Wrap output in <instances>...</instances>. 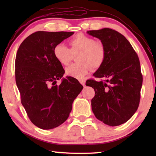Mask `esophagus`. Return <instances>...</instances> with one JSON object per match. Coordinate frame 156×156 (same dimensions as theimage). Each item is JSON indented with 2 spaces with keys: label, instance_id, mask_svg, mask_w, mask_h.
<instances>
[{
  "label": "esophagus",
  "instance_id": "1",
  "mask_svg": "<svg viewBox=\"0 0 156 156\" xmlns=\"http://www.w3.org/2000/svg\"><path fill=\"white\" fill-rule=\"evenodd\" d=\"M80 84L82 85V86H85V83H86V81L84 80H80Z\"/></svg>",
  "mask_w": 156,
  "mask_h": 156
}]
</instances>
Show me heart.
I'll return each mask as SVG.
<instances>
[{
    "label": "heart",
    "mask_w": 156,
    "mask_h": 156,
    "mask_svg": "<svg viewBox=\"0 0 156 156\" xmlns=\"http://www.w3.org/2000/svg\"><path fill=\"white\" fill-rule=\"evenodd\" d=\"M70 49L62 44L56 45L54 48L55 59L62 65L67 66L76 56L78 62L66 69V74L74 78L82 79L92 70V68H98L104 62L106 51L103 44L96 42L95 39L82 34L74 36L69 41Z\"/></svg>",
    "instance_id": "b5f03b06"
}]
</instances>
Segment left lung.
Masks as SVG:
<instances>
[{"label": "left lung", "instance_id": "left-lung-1", "mask_svg": "<svg viewBox=\"0 0 156 156\" xmlns=\"http://www.w3.org/2000/svg\"><path fill=\"white\" fill-rule=\"evenodd\" d=\"M100 39L106 51L104 62L86 85L94 88L92 110L97 119L109 126L127 122L137 110L143 82L137 53L123 35L109 28L87 31Z\"/></svg>", "mask_w": 156, "mask_h": 156}]
</instances>
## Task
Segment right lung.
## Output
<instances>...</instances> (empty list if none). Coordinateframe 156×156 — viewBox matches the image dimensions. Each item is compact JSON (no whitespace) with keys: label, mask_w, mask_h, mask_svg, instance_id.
I'll use <instances>...</instances> for the list:
<instances>
[{"label":"right lung","mask_w":156,"mask_h":156,"mask_svg":"<svg viewBox=\"0 0 156 156\" xmlns=\"http://www.w3.org/2000/svg\"><path fill=\"white\" fill-rule=\"evenodd\" d=\"M73 34L35 32L21 43L16 53L15 80L21 103L30 121L40 129H54L67 120L73 102L83 88L72 77L55 84L65 71L54 57V48Z\"/></svg>","instance_id":"obj_1"}]
</instances>
